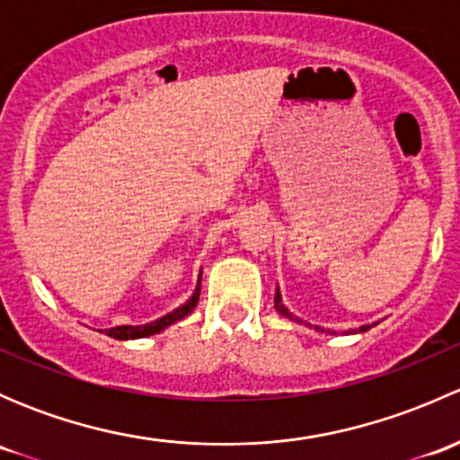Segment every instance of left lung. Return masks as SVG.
Segmentation results:
<instances>
[{
  "mask_svg": "<svg viewBox=\"0 0 460 460\" xmlns=\"http://www.w3.org/2000/svg\"><path fill=\"white\" fill-rule=\"evenodd\" d=\"M273 305H276V309H278V314H280V316H285V318H289V320H298V318L294 316V314L289 312V309L285 307V305H282L280 291H278V289H276V298H273ZM298 323H303V320H298ZM316 329H318V332H323V329H320V327H316ZM367 329H369V324H363V327H358V329H356V332H367Z\"/></svg>",
  "mask_w": 460,
  "mask_h": 460,
  "instance_id": "left-lung-1",
  "label": "left lung"
}]
</instances>
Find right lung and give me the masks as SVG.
Masks as SVG:
<instances>
[{
	"instance_id": "add662e5",
	"label": "right lung",
	"mask_w": 460,
	"mask_h": 460,
	"mask_svg": "<svg viewBox=\"0 0 460 460\" xmlns=\"http://www.w3.org/2000/svg\"><path fill=\"white\" fill-rule=\"evenodd\" d=\"M198 298H200V280H198V287L196 291H193V296L182 305V307L173 309V312L166 314V316L153 320V323H146V324H119V327L106 329V336L115 338V341H133V338H146V336H153V333H160L162 329H166L169 324L178 323V320L189 316V314L196 309Z\"/></svg>"
}]
</instances>
